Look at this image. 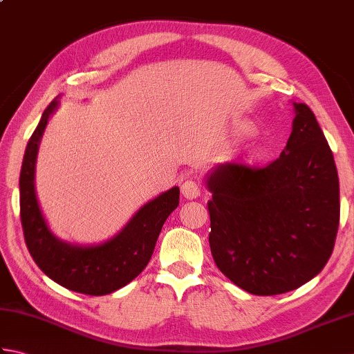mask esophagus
Segmentation results:
<instances>
[{
  "instance_id": "obj_1",
  "label": "esophagus",
  "mask_w": 354,
  "mask_h": 354,
  "mask_svg": "<svg viewBox=\"0 0 354 354\" xmlns=\"http://www.w3.org/2000/svg\"><path fill=\"white\" fill-rule=\"evenodd\" d=\"M181 193L185 199H196L201 196V185L194 178H189L183 183Z\"/></svg>"
}]
</instances>
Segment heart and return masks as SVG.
<instances>
[{
  "mask_svg": "<svg viewBox=\"0 0 354 354\" xmlns=\"http://www.w3.org/2000/svg\"><path fill=\"white\" fill-rule=\"evenodd\" d=\"M239 133L243 135V137H252V135L255 133V127L251 123H243L239 126ZM263 153H265V149H263L261 146H255L250 150L248 158H250L251 161H257L263 156Z\"/></svg>",
  "mask_w": 354,
  "mask_h": 354,
  "instance_id": "obj_1",
  "label": "heart"
}]
</instances>
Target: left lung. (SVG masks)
Wrapping results in <instances>:
<instances>
[{"label":"left lung","instance_id":"left-lung-1","mask_svg":"<svg viewBox=\"0 0 354 354\" xmlns=\"http://www.w3.org/2000/svg\"><path fill=\"white\" fill-rule=\"evenodd\" d=\"M292 132L263 169L225 162L209 170V248L221 272L252 295H278L310 281L333 252L339 179L310 108L293 102Z\"/></svg>","mask_w":354,"mask_h":354}]
</instances>
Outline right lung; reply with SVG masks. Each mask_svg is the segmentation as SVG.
I'll use <instances>...</instances> for the list:
<instances>
[{
	"label": "right lung",
	"instance_id": "obj_1",
	"mask_svg": "<svg viewBox=\"0 0 354 354\" xmlns=\"http://www.w3.org/2000/svg\"><path fill=\"white\" fill-rule=\"evenodd\" d=\"M59 97L44 111L26 147L19 175L21 223L35 263L53 281L85 295H108L131 283L147 266L158 236L170 213L179 205V187L161 193L135 213L122 231L97 245H73L48 227L36 196L37 150Z\"/></svg>",
	"mask_w": 354,
	"mask_h": 354
}]
</instances>
